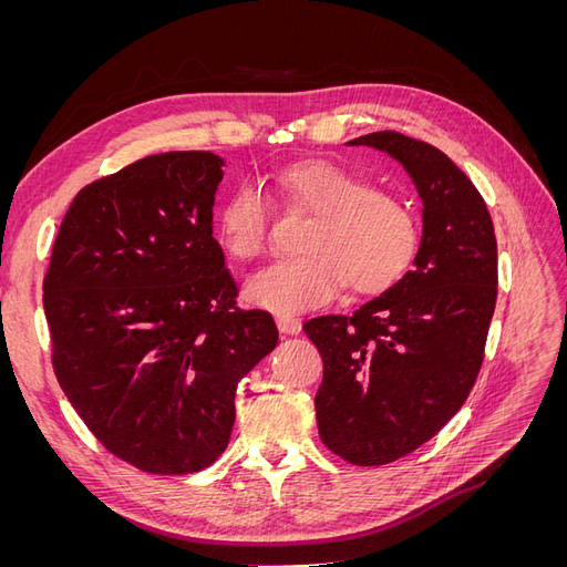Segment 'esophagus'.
I'll list each match as a JSON object with an SVG mask.
<instances>
[{
    "label": "esophagus",
    "instance_id": "esophagus-1",
    "mask_svg": "<svg viewBox=\"0 0 567 567\" xmlns=\"http://www.w3.org/2000/svg\"><path fill=\"white\" fill-rule=\"evenodd\" d=\"M277 326H279V331H281L284 336H296V333H300V329H302L300 319H296V317H286V315L277 317Z\"/></svg>",
    "mask_w": 567,
    "mask_h": 567
}]
</instances>
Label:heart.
Instances as JSON below:
<instances>
[{
  "mask_svg": "<svg viewBox=\"0 0 567 567\" xmlns=\"http://www.w3.org/2000/svg\"><path fill=\"white\" fill-rule=\"evenodd\" d=\"M288 200L312 213L300 257L279 260L246 281V300L279 315L329 302L342 284L354 293H381L404 277L419 248L416 217L390 194L336 163H300L279 177ZM269 205L255 184H241L221 205L217 238L236 260L267 246Z\"/></svg>",
  "mask_w": 567,
  "mask_h": 567,
  "instance_id": "1",
  "label": "heart"
}]
</instances>
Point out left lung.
Instances as JSON below:
<instances>
[{
	"label": "left lung",
	"mask_w": 567,
	"mask_h": 567,
	"mask_svg": "<svg viewBox=\"0 0 567 567\" xmlns=\"http://www.w3.org/2000/svg\"><path fill=\"white\" fill-rule=\"evenodd\" d=\"M348 144L398 161L423 203L414 269L352 317L302 326L323 362L321 442L357 466H383L431 440L468 398L496 302V238L483 196L440 148L400 132Z\"/></svg>",
	"instance_id": "obj_1"
}]
</instances>
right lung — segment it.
Here are the masks:
<instances>
[{
	"instance_id": "1",
	"label": "right lung",
	"mask_w": 567,
	"mask_h": 567,
	"mask_svg": "<svg viewBox=\"0 0 567 567\" xmlns=\"http://www.w3.org/2000/svg\"><path fill=\"white\" fill-rule=\"evenodd\" d=\"M225 165L169 151L84 186L51 250L56 379L96 440L146 473L210 466L231 437L238 381L279 342L269 312L236 307L213 236Z\"/></svg>"
}]
</instances>
